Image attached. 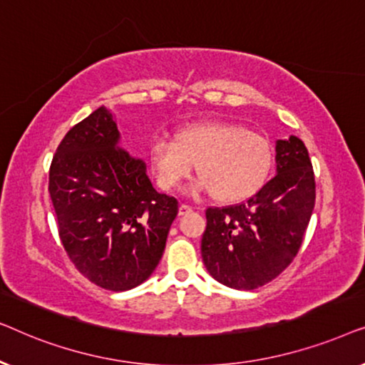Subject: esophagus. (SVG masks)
<instances>
[{
  "mask_svg": "<svg viewBox=\"0 0 365 365\" xmlns=\"http://www.w3.org/2000/svg\"><path fill=\"white\" fill-rule=\"evenodd\" d=\"M191 211L192 207L187 206V204H181V206H179V216H186V214H189Z\"/></svg>",
  "mask_w": 365,
  "mask_h": 365,
  "instance_id": "34e87169",
  "label": "esophagus"
}]
</instances>
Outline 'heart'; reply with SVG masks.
<instances>
[{
    "instance_id": "b5f03b06",
    "label": "heart",
    "mask_w": 365,
    "mask_h": 365,
    "mask_svg": "<svg viewBox=\"0 0 365 365\" xmlns=\"http://www.w3.org/2000/svg\"><path fill=\"white\" fill-rule=\"evenodd\" d=\"M272 146L262 134L236 123L201 121L179 128L173 139L158 136L149 146V163L159 187L173 191L191 176L201 178L194 191H209L217 202L247 199L266 182Z\"/></svg>"
}]
</instances>
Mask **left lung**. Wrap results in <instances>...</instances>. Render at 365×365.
I'll return each instance as SVG.
<instances>
[{
  "label": "left lung",
  "instance_id": "1",
  "mask_svg": "<svg viewBox=\"0 0 365 365\" xmlns=\"http://www.w3.org/2000/svg\"><path fill=\"white\" fill-rule=\"evenodd\" d=\"M277 174L246 202L209 207L201 256L207 272L252 291L276 279L301 247L316 202L307 148L296 136L276 143Z\"/></svg>",
  "mask_w": 365,
  "mask_h": 365
}]
</instances>
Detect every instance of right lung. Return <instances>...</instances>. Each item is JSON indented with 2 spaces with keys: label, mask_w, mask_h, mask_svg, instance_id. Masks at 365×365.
<instances>
[{
  "label": "right lung",
  "mask_w": 365,
  "mask_h": 365,
  "mask_svg": "<svg viewBox=\"0 0 365 365\" xmlns=\"http://www.w3.org/2000/svg\"><path fill=\"white\" fill-rule=\"evenodd\" d=\"M113 114L101 106L59 143L49 196L64 251L96 286H139L161 261L178 199L159 194L146 164L118 146Z\"/></svg>",
  "instance_id": "1"
}]
</instances>
